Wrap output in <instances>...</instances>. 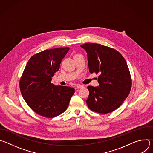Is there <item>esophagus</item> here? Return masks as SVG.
Instances as JSON below:
<instances>
[{
  "label": "esophagus",
  "instance_id": "34e87169",
  "mask_svg": "<svg viewBox=\"0 0 153 153\" xmlns=\"http://www.w3.org/2000/svg\"><path fill=\"white\" fill-rule=\"evenodd\" d=\"M76 89H79V88H83V85H77L76 86Z\"/></svg>",
  "mask_w": 153,
  "mask_h": 153
}]
</instances>
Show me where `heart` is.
<instances>
[{"instance_id":"heart-1","label":"heart","mask_w":153,"mask_h":153,"mask_svg":"<svg viewBox=\"0 0 153 153\" xmlns=\"http://www.w3.org/2000/svg\"><path fill=\"white\" fill-rule=\"evenodd\" d=\"M77 55H79V54H75V55L74 56H74H77Z\"/></svg>"}]
</instances>
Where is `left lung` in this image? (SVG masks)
Masks as SVG:
<instances>
[{"label": "left lung", "instance_id": "left-lung-1", "mask_svg": "<svg viewBox=\"0 0 153 153\" xmlns=\"http://www.w3.org/2000/svg\"><path fill=\"white\" fill-rule=\"evenodd\" d=\"M80 47L87 53L89 71L99 74V86L87 87L90 93L87 105L100 114L114 111L131 88V77L126 60L117 50L98 43H86Z\"/></svg>", "mask_w": 153, "mask_h": 153}]
</instances>
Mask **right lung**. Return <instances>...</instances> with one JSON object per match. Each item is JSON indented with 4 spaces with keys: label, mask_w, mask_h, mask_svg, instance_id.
I'll return each instance as SVG.
<instances>
[{
    "label": "right lung",
    "mask_w": 153,
    "mask_h": 153,
    "mask_svg": "<svg viewBox=\"0 0 153 153\" xmlns=\"http://www.w3.org/2000/svg\"><path fill=\"white\" fill-rule=\"evenodd\" d=\"M69 50V47L53 48L33 55L20 77L19 86L23 98L41 116L52 118L63 113L74 93L71 87L55 86L51 82Z\"/></svg>",
    "instance_id": "add662e5"
}]
</instances>
